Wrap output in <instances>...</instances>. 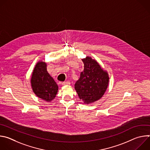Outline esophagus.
Returning <instances> with one entry per match:
<instances>
[{"mask_svg":"<svg viewBox=\"0 0 150 150\" xmlns=\"http://www.w3.org/2000/svg\"><path fill=\"white\" fill-rule=\"evenodd\" d=\"M70 84V82L69 81H65L62 82V85H69Z\"/></svg>","mask_w":150,"mask_h":150,"instance_id":"obj_1","label":"esophagus"}]
</instances>
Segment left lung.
I'll use <instances>...</instances> for the list:
<instances>
[{
	"instance_id": "left-lung-1",
	"label": "left lung",
	"mask_w": 150,
	"mask_h": 150,
	"mask_svg": "<svg viewBox=\"0 0 150 150\" xmlns=\"http://www.w3.org/2000/svg\"><path fill=\"white\" fill-rule=\"evenodd\" d=\"M84 69L75 84V89L85 104L99 100L104 94L109 84V75L99 64L90 57L82 59Z\"/></svg>"
}]
</instances>
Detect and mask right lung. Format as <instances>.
<instances>
[{
    "instance_id": "obj_1",
    "label": "right lung",
    "mask_w": 150,
    "mask_h": 150,
    "mask_svg": "<svg viewBox=\"0 0 150 150\" xmlns=\"http://www.w3.org/2000/svg\"><path fill=\"white\" fill-rule=\"evenodd\" d=\"M46 64L39 62L33 72L31 82L34 93L39 98L51 101L57 93L58 86L47 71Z\"/></svg>"
}]
</instances>
